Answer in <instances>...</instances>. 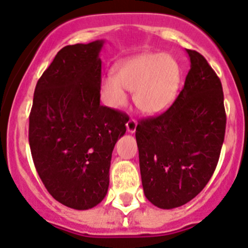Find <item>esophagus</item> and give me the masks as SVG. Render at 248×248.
I'll use <instances>...</instances> for the list:
<instances>
[{
    "label": "esophagus",
    "mask_w": 248,
    "mask_h": 248,
    "mask_svg": "<svg viewBox=\"0 0 248 248\" xmlns=\"http://www.w3.org/2000/svg\"><path fill=\"white\" fill-rule=\"evenodd\" d=\"M126 127H127V131H128L129 133H135L136 128H137V121L133 119L128 120V122L126 124Z\"/></svg>",
    "instance_id": "1"
}]
</instances>
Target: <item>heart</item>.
I'll list each match as a JSON object with an SVG mask.
<instances>
[{
    "label": "heart",
    "mask_w": 248,
    "mask_h": 248,
    "mask_svg": "<svg viewBox=\"0 0 248 248\" xmlns=\"http://www.w3.org/2000/svg\"><path fill=\"white\" fill-rule=\"evenodd\" d=\"M181 77V66L172 55L140 54L122 62L116 75L108 72L101 78V98L110 108H121L128 100L129 90L143 112L155 115L175 101Z\"/></svg>",
    "instance_id": "b5f03b06"
}]
</instances>
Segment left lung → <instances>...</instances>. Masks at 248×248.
Returning a JSON list of instances; mask_svg holds the SVG:
<instances>
[{"label":"left lung","mask_w":248,"mask_h":248,"mask_svg":"<svg viewBox=\"0 0 248 248\" xmlns=\"http://www.w3.org/2000/svg\"><path fill=\"white\" fill-rule=\"evenodd\" d=\"M186 52L191 69L176 100L136 128L143 191L161 209L181 207L204 188L225 136L220 79L200 52Z\"/></svg>","instance_id":"obj_1"}]
</instances>
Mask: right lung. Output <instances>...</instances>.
Masks as SVG:
<instances>
[{"mask_svg": "<svg viewBox=\"0 0 248 248\" xmlns=\"http://www.w3.org/2000/svg\"><path fill=\"white\" fill-rule=\"evenodd\" d=\"M104 40L64 46L38 80L29 116L34 165L48 193L85 210L108 188L112 150L127 115L100 105Z\"/></svg>", "mask_w": 248, "mask_h": 248, "instance_id": "obj_1", "label": "right lung"}]
</instances>
